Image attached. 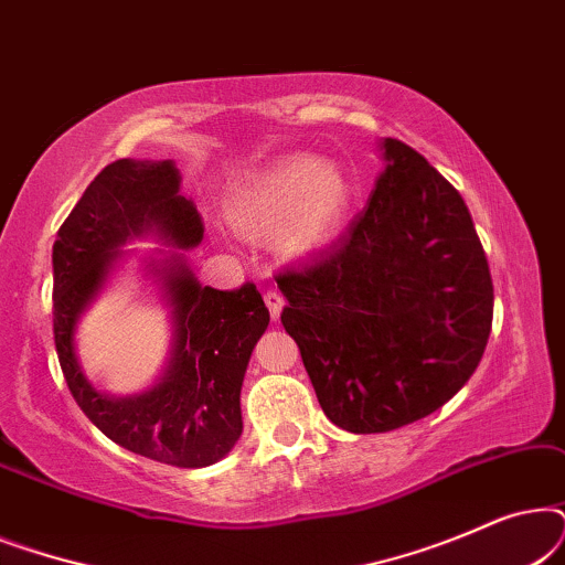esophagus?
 <instances>
[{
    "label": "esophagus",
    "instance_id": "1",
    "mask_svg": "<svg viewBox=\"0 0 565 565\" xmlns=\"http://www.w3.org/2000/svg\"><path fill=\"white\" fill-rule=\"evenodd\" d=\"M265 303H267V308H269V316H273V321L280 319L282 306H285V298L280 296V292H277V290H267V292H265Z\"/></svg>",
    "mask_w": 565,
    "mask_h": 565
}]
</instances>
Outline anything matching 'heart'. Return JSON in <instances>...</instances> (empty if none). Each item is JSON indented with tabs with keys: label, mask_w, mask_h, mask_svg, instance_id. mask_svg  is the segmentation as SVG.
Wrapping results in <instances>:
<instances>
[{
	"label": "heart",
	"mask_w": 565,
	"mask_h": 565,
	"mask_svg": "<svg viewBox=\"0 0 565 565\" xmlns=\"http://www.w3.org/2000/svg\"><path fill=\"white\" fill-rule=\"evenodd\" d=\"M352 207V182L334 161L288 157L238 182L226 218L249 238L275 236L277 249L303 257L342 231Z\"/></svg>",
	"instance_id": "1"
}]
</instances>
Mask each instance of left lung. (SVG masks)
Masks as SVG:
<instances>
[{
    "label": "left lung",
    "mask_w": 565,
    "mask_h": 565,
    "mask_svg": "<svg viewBox=\"0 0 565 565\" xmlns=\"http://www.w3.org/2000/svg\"><path fill=\"white\" fill-rule=\"evenodd\" d=\"M365 211L311 265L277 275L316 398L337 427L391 431L445 406L491 334L489 262L460 192L412 146L381 141Z\"/></svg>",
    "instance_id": "left-lung-1"
}]
</instances>
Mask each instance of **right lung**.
Wrapping results in <instances>:
<instances>
[{
  "label": "right lung",
  "mask_w": 565,
  "mask_h": 565,
  "mask_svg": "<svg viewBox=\"0 0 565 565\" xmlns=\"http://www.w3.org/2000/svg\"><path fill=\"white\" fill-rule=\"evenodd\" d=\"M172 159H118L107 164L68 213L53 244V339L66 385L87 419L126 450L174 468H205L242 437V383L269 311L257 285L203 288L182 252H159L146 269L172 308L174 339L159 383L113 398L87 381L74 331L107 282L122 244L157 234L177 249L203 242V221L180 195Z\"/></svg>",
  "instance_id": "right-lung-1"
}]
</instances>
